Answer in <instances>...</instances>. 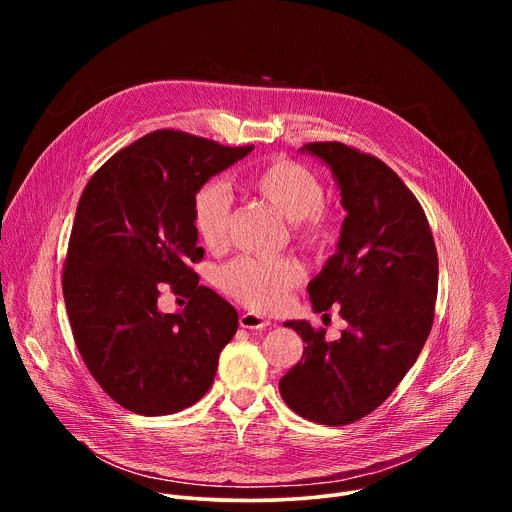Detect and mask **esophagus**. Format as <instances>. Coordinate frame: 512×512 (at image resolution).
Wrapping results in <instances>:
<instances>
[{
    "mask_svg": "<svg viewBox=\"0 0 512 512\" xmlns=\"http://www.w3.org/2000/svg\"><path fill=\"white\" fill-rule=\"evenodd\" d=\"M239 324H241V328H247V330H263V328H267L271 322H269L267 318L259 316V314L247 312V314H241Z\"/></svg>",
    "mask_w": 512,
    "mask_h": 512,
    "instance_id": "esophagus-1",
    "label": "esophagus"
}]
</instances>
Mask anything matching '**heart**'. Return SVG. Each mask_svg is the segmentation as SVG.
<instances>
[{
    "label": "heart",
    "mask_w": 512,
    "mask_h": 512,
    "mask_svg": "<svg viewBox=\"0 0 512 512\" xmlns=\"http://www.w3.org/2000/svg\"><path fill=\"white\" fill-rule=\"evenodd\" d=\"M245 186L265 200L285 221L294 223L296 237L306 245H320L330 237L332 225L324 212L326 190L320 178L302 164L285 158L271 160L253 170ZM231 198L223 184L210 182L194 198V227L210 251H223L229 243ZM304 279L296 259L239 257L218 271L216 283L227 296L259 312L279 310L289 291Z\"/></svg>",
    "instance_id": "1"
}]
</instances>
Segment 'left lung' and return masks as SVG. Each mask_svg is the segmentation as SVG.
I'll return each instance as SVG.
<instances>
[{
    "label": "left lung",
    "mask_w": 512,
    "mask_h": 512,
    "mask_svg": "<svg viewBox=\"0 0 512 512\" xmlns=\"http://www.w3.org/2000/svg\"><path fill=\"white\" fill-rule=\"evenodd\" d=\"M300 154L330 168L346 210L336 253L308 283L314 312L336 304L346 328L328 342L306 320L285 322L306 346L279 393L310 421L346 425L375 411L417 360L433 324L437 251L421 204L379 158L338 141Z\"/></svg>",
    "instance_id": "1"
}]
</instances>
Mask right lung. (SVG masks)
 Returning <instances> with one entry per match:
<instances>
[{
    "mask_svg": "<svg viewBox=\"0 0 512 512\" xmlns=\"http://www.w3.org/2000/svg\"><path fill=\"white\" fill-rule=\"evenodd\" d=\"M253 152L162 129L133 141L89 180L77 206L62 294L77 348L103 391L139 415H170L212 385L237 310L198 285L194 198ZM164 282L186 309L157 308Z\"/></svg>",
    "mask_w": 512,
    "mask_h": 512,
    "instance_id": "obj_1",
    "label": "right lung"
}]
</instances>
